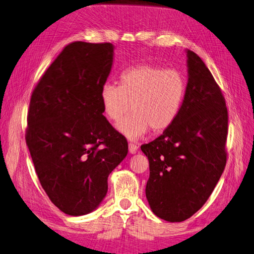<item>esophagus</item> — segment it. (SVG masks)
Segmentation results:
<instances>
[{"mask_svg":"<svg viewBox=\"0 0 254 254\" xmlns=\"http://www.w3.org/2000/svg\"><path fill=\"white\" fill-rule=\"evenodd\" d=\"M137 150H138V147L135 145V144H133V143L128 144V151H130L131 154H135L137 152Z\"/></svg>","mask_w":254,"mask_h":254,"instance_id":"esophagus-1","label":"esophagus"}]
</instances>
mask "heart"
I'll list each match as a JSON object with an SVG mask.
<instances>
[{"label": "heart", "instance_id": "heart-1", "mask_svg": "<svg viewBox=\"0 0 254 254\" xmlns=\"http://www.w3.org/2000/svg\"><path fill=\"white\" fill-rule=\"evenodd\" d=\"M186 96V78L178 69L156 64H137L122 72L119 87L104 83L100 89L102 111L109 120L120 121L118 131L131 141L145 135L152 127L158 133L176 121Z\"/></svg>", "mask_w": 254, "mask_h": 254}]
</instances>
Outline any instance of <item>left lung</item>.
<instances>
[{"mask_svg":"<svg viewBox=\"0 0 254 254\" xmlns=\"http://www.w3.org/2000/svg\"><path fill=\"white\" fill-rule=\"evenodd\" d=\"M186 96L176 121L143 144L150 163L145 195L161 219L181 222L207 201L225 170L228 111L209 69L186 49Z\"/></svg>","mask_w":254,"mask_h":254,"instance_id":"left-lung-1","label":"left lung"}]
</instances>
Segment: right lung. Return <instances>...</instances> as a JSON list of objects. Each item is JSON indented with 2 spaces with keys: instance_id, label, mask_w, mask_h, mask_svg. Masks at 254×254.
I'll use <instances>...</instances> for the list:
<instances>
[{
  "instance_id": "add662e5",
  "label": "right lung",
  "mask_w": 254,
  "mask_h": 254,
  "mask_svg": "<svg viewBox=\"0 0 254 254\" xmlns=\"http://www.w3.org/2000/svg\"><path fill=\"white\" fill-rule=\"evenodd\" d=\"M111 43L74 42L34 89L26 144L47 196L69 216L96 210L127 143L103 116L100 89L110 74Z\"/></svg>"
}]
</instances>
